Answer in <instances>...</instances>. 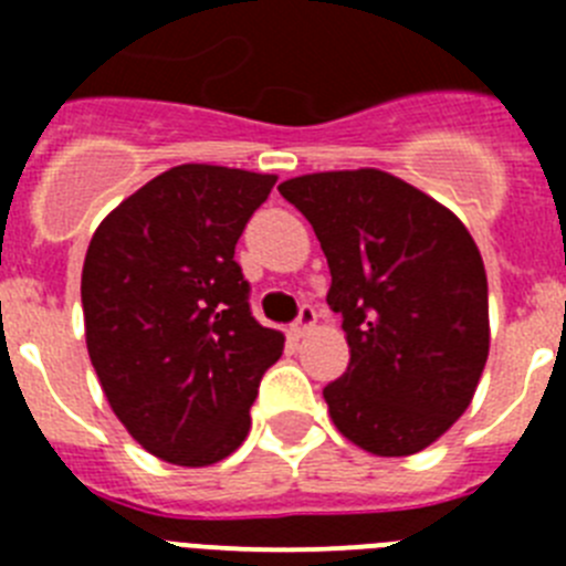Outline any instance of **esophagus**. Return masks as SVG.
<instances>
[{
    "label": "esophagus",
    "mask_w": 566,
    "mask_h": 566,
    "mask_svg": "<svg viewBox=\"0 0 566 566\" xmlns=\"http://www.w3.org/2000/svg\"><path fill=\"white\" fill-rule=\"evenodd\" d=\"M314 323H317V312H314L312 306H303L300 308L297 319L292 323V337H297V339L306 337V334L314 328Z\"/></svg>",
    "instance_id": "obj_1"
}]
</instances>
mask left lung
Returning a JSON list of instances; mask_svg holds the SVG:
<instances>
[{
  "label": "left lung",
  "instance_id": "1",
  "mask_svg": "<svg viewBox=\"0 0 566 566\" xmlns=\"http://www.w3.org/2000/svg\"><path fill=\"white\" fill-rule=\"evenodd\" d=\"M332 272L328 306L352 348L323 388L332 422L374 457L437 442L476 394L490 352L488 274L457 214L382 169L289 178Z\"/></svg>",
  "mask_w": 566,
  "mask_h": 566
}]
</instances>
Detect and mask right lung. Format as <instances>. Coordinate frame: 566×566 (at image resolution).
I'll list each match as a JSON object with an SVG mask.
<instances>
[{
	"label": "right lung",
	"instance_id": "add662e5",
	"mask_svg": "<svg viewBox=\"0 0 566 566\" xmlns=\"http://www.w3.org/2000/svg\"><path fill=\"white\" fill-rule=\"evenodd\" d=\"M277 175L181 164L98 223L82 269L84 337L109 408L181 468L247 439L260 377L286 337L249 312L234 243Z\"/></svg>",
	"mask_w": 566,
	"mask_h": 566
}]
</instances>
